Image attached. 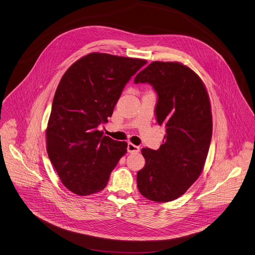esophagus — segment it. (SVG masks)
Returning a JSON list of instances; mask_svg holds the SVG:
<instances>
[{
  "label": "esophagus",
  "mask_w": 255,
  "mask_h": 255,
  "mask_svg": "<svg viewBox=\"0 0 255 255\" xmlns=\"http://www.w3.org/2000/svg\"><path fill=\"white\" fill-rule=\"evenodd\" d=\"M127 150H128V152H130V153H137V152L139 151V146L133 144L132 142H129V143H128V146H127Z\"/></svg>",
  "instance_id": "1"
}]
</instances>
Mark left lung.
Wrapping results in <instances>:
<instances>
[{
  "label": "left lung",
  "mask_w": 255,
  "mask_h": 255,
  "mask_svg": "<svg viewBox=\"0 0 255 255\" xmlns=\"http://www.w3.org/2000/svg\"><path fill=\"white\" fill-rule=\"evenodd\" d=\"M134 81L153 86L157 122L166 127L159 149H141L145 165L137 172V189L148 200L170 202L203 172L213 133L210 97L200 77L179 62L154 61Z\"/></svg>",
  "instance_id": "1"
}]
</instances>
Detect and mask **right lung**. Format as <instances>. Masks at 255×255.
<instances>
[{
	"instance_id": "add662e5",
	"label": "right lung",
	"mask_w": 255,
	"mask_h": 255,
	"mask_svg": "<svg viewBox=\"0 0 255 255\" xmlns=\"http://www.w3.org/2000/svg\"><path fill=\"white\" fill-rule=\"evenodd\" d=\"M146 64L143 59L92 52L76 61L56 89L45 137L48 157L61 182L86 196L103 190L127 152V142L104 136L126 83Z\"/></svg>"
}]
</instances>
